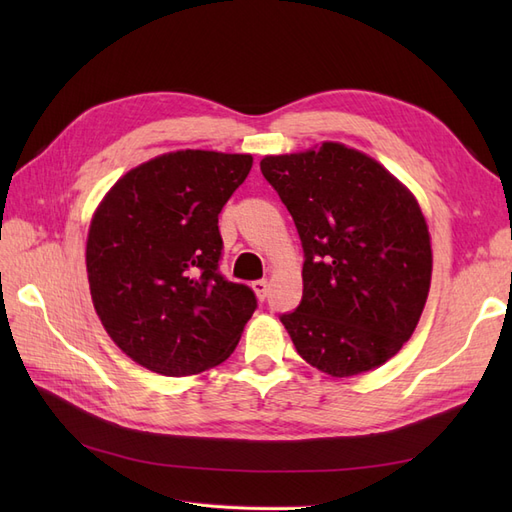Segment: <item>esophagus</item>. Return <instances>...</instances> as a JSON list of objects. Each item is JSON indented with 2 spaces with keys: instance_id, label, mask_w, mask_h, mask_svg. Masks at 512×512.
<instances>
[{
  "instance_id": "34e87169",
  "label": "esophagus",
  "mask_w": 512,
  "mask_h": 512,
  "mask_svg": "<svg viewBox=\"0 0 512 512\" xmlns=\"http://www.w3.org/2000/svg\"><path fill=\"white\" fill-rule=\"evenodd\" d=\"M252 290L256 292V297L260 301H265L267 299V292H269V282L267 280H256V282H252Z\"/></svg>"
}]
</instances>
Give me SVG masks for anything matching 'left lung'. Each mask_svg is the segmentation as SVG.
<instances>
[{
  "label": "left lung",
  "instance_id": "left-lung-1",
  "mask_svg": "<svg viewBox=\"0 0 512 512\" xmlns=\"http://www.w3.org/2000/svg\"><path fill=\"white\" fill-rule=\"evenodd\" d=\"M303 243V299L282 316L303 359L333 378L384 365L412 337L431 284L414 194L378 160L324 141L260 160Z\"/></svg>",
  "mask_w": 512,
  "mask_h": 512
}]
</instances>
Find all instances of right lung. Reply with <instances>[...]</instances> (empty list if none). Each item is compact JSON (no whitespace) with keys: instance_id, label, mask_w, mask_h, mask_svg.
<instances>
[{"instance_id":"right-lung-1","label":"right lung","mask_w":512,"mask_h":512,"mask_svg":"<svg viewBox=\"0 0 512 512\" xmlns=\"http://www.w3.org/2000/svg\"><path fill=\"white\" fill-rule=\"evenodd\" d=\"M252 164L250 153L170 151L128 170L100 200L85 247L91 301L141 367L196 376L237 348L256 297L218 273V215Z\"/></svg>"}]
</instances>
